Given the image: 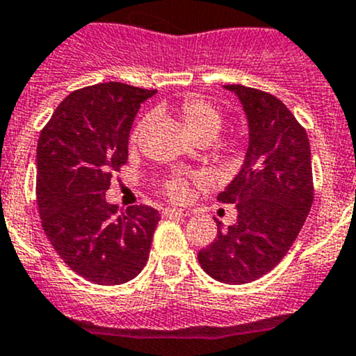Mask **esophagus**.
Listing matches in <instances>:
<instances>
[{
  "instance_id": "obj_1",
  "label": "esophagus",
  "mask_w": 356,
  "mask_h": 356,
  "mask_svg": "<svg viewBox=\"0 0 356 356\" xmlns=\"http://www.w3.org/2000/svg\"><path fill=\"white\" fill-rule=\"evenodd\" d=\"M164 216H188V211L185 209H179V207H166V209L163 211Z\"/></svg>"
}]
</instances>
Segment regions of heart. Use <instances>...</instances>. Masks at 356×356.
<instances>
[{
	"instance_id": "obj_1",
	"label": "heart",
	"mask_w": 356,
	"mask_h": 356,
	"mask_svg": "<svg viewBox=\"0 0 356 356\" xmlns=\"http://www.w3.org/2000/svg\"><path fill=\"white\" fill-rule=\"evenodd\" d=\"M179 118H181L183 124L188 129L190 135L195 140L202 138V136H213L216 138L220 133L221 126H223V118H221L220 111L209 102L202 100L197 97H188L181 102L178 108ZM149 118H143L138 124L135 126L131 133V143H136L142 138V133L145 131ZM168 195L175 200H181L186 195L188 188H186V179L183 177H173L166 181L164 185Z\"/></svg>"
}]
</instances>
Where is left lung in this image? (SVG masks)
I'll list each match as a JSON object with an SVG mask.
<instances>
[{
  "instance_id": "8db88e82",
  "label": "left lung",
  "mask_w": 356,
  "mask_h": 356,
  "mask_svg": "<svg viewBox=\"0 0 356 356\" xmlns=\"http://www.w3.org/2000/svg\"><path fill=\"white\" fill-rule=\"evenodd\" d=\"M234 91L248 118L244 164L218 200L237 207V221H216L213 244L197 258L209 277L248 284L275 268L296 241L313 202L308 135L277 97L242 84Z\"/></svg>"
}]
</instances>
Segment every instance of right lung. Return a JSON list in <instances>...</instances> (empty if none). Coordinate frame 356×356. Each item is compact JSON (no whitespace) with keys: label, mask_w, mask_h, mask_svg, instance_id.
<instances>
[{"label":"right lung","mask_w":356,"mask_h":356,"mask_svg":"<svg viewBox=\"0 0 356 356\" xmlns=\"http://www.w3.org/2000/svg\"><path fill=\"white\" fill-rule=\"evenodd\" d=\"M156 90L124 83L81 88L63 98L38 140L36 195L48 241L72 272L100 286L135 279L149 259L159 211L105 200L112 171L128 161L140 104Z\"/></svg>","instance_id":"1"}]
</instances>
